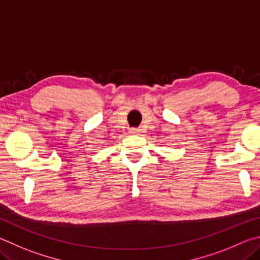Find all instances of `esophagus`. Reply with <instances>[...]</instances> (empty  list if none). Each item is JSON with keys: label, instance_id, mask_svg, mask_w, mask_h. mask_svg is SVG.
<instances>
[{"label": "esophagus", "instance_id": "esophagus-1", "mask_svg": "<svg viewBox=\"0 0 260 260\" xmlns=\"http://www.w3.org/2000/svg\"><path fill=\"white\" fill-rule=\"evenodd\" d=\"M129 132H131L132 134H140L141 129H139V128H131V129H129Z\"/></svg>", "mask_w": 260, "mask_h": 260}]
</instances>
